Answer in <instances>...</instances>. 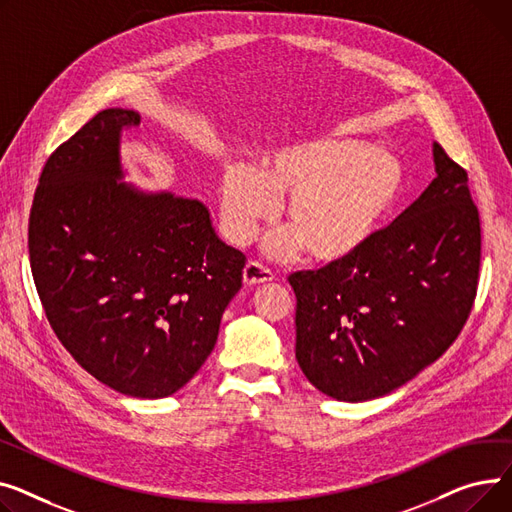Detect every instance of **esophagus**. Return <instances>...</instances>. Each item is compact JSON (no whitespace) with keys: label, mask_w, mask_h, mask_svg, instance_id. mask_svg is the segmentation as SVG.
<instances>
[{"label":"esophagus","mask_w":512,"mask_h":512,"mask_svg":"<svg viewBox=\"0 0 512 512\" xmlns=\"http://www.w3.org/2000/svg\"><path fill=\"white\" fill-rule=\"evenodd\" d=\"M275 279V273L260 262H248L244 268V283L246 285H264Z\"/></svg>","instance_id":"1"}]
</instances>
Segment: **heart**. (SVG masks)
Instances as JSON below:
<instances>
[{"label": "heart", "instance_id": "obj_1", "mask_svg": "<svg viewBox=\"0 0 512 512\" xmlns=\"http://www.w3.org/2000/svg\"><path fill=\"white\" fill-rule=\"evenodd\" d=\"M407 171L388 150L324 136L266 155L256 171L231 167L221 179V213L231 242L246 244L287 200L283 233L270 254L289 256L306 246L326 264L355 258L403 200Z\"/></svg>", "mask_w": 512, "mask_h": 512}]
</instances>
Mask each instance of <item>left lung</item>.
<instances>
[{
	"instance_id": "obj_1",
	"label": "left lung",
	"mask_w": 512,
	"mask_h": 512,
	"mask_svg": "<svg viewBox=\"0 0 512 512\" xmlns=\"http://www.w3.org/2000/svg\"><path fill=\"white\" fill-rule=\"evenodd\" d=\"M436 177L355 258L293 273L295 359L320 393L370 401L455 343L477 293L482 227L467 171L434 142Z\"/></svg>"
}]
</instances>
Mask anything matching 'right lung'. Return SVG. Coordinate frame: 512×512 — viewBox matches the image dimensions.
Masks as SVG:
<instances>
[{
  "mask_svg": "<svg viewBox=\"0 0 512 512\" xmlns=\"http://www.w3.org/2000/svg\"><path fill=\"white\" fill-rule=\"evenodd\" d=\"M132 109H105L47 159L28 219V254L57 339L99 382L163 399L215 349L246 256L208 208L122 182Z\"/></svg>",
  "mask_w": 512,
  "mask_h": 512,
  "instance_id": "obj_1",
  "label": "right lung"
}]
</instances>
